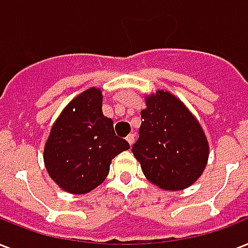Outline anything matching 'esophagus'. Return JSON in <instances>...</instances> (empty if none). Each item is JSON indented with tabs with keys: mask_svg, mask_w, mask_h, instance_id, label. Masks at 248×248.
<instances>
[{
	"mask_svg": "<svg viewBox=\"0 0 248 248\" xmlns=\"http://www.w3.org/2000/svg\"><path fill=\"white\" fill-rule=\"evenodd\" d=\"M126 141H128V143H129L130 146L133 145V142H134V136H133V134H129V136L126 137Z\"/></svg>",
	"mask_w": 248,
	"mask_h": 248,
	"instance_id": "34e87169",
	"label": "esophagus"
}]
</instances>
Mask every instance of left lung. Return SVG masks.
Listing matches in <instances>:
<instances>
[{
    "mask_svg": "<svg viewBox=\"0 0 248 248\" xmlns=\"http://www.w3.org/2000/svg\"><path fill=\"white\" fill-rule=\"evenodd\" d=\"M140 138L132 147L145 177L167 191L193 185L206 168L210 145L198 119L167 90L145 95Z\"/></svg>",
    "mask_w": 248,
    "mask_h": 248,
    "instance_id": "obj_1",
    "label": "left lung"
}]
</instances>
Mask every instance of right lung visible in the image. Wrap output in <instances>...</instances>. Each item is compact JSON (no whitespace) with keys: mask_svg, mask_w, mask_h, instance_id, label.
Masks as SVG:
<instances>
[{"mask_svg":"<svg viewBox=\"0 0 248 248\" xmlns=\"http://www.w3.org/2000/svg\"><path fill=\"white\" fill-rule=\"evenodd\" d=\"M102 90L90 88L71 101L51 126L44 163L57 185L70 194H86L105 181L111 160L129 149L115 136L114 122L102 112Z\"/></svg>","mask_w":248,"mask_h":248,"instance_id":"1","label":"right lung"}]
</instances>
